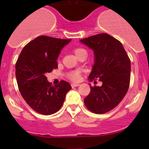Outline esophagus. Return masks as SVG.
Segmentation results:
<instances>
[{
    "mask_svg": "<svg viewBox=\"0 0 149 149\" xmlns=\"http://www.w3.org/2000/svg\"><path fill=\"white\" fill-rule=\"evenodd\" d=\"M70 85H71V87H72V88H74V87L79 86L80 85V84H74V83H72L71 84H70Z\"/></svg>",
    "mask_w": 149,
    "mask_h": 149,
    "instance_id": "1",
    "label": "esophagus"
}]
</instances>
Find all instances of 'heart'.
Wrapping results in <instances>:
<instances>
[{"mask_svg":"<svg viewBox=\"0 0 149 149\" xmlns=\"http://www.w3.org/2000/svg\"><path fill=\"white\" fill-rule=\"evenodd\" d=\"M73 53L78 58L84 54H86V51L81 47H76L73 49ZM66 77L72 81H77L80 79V72L79 70H71L66 73Z\"/></svg>","mask_w":149,"mask_h":149,"instance_id":"obj_1","label":"heart"}]
</instances>
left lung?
Masks as SVG:
<instances>
[{
	"mask_svg": "<svg viewBox=\"0 0 149 149\" xmlns=\"http://www.w3.org/2000/svg\"><path fill=\"white\" fill-rule=\"evenodd\" d=\"M81 42L94 52V65L88 76L90 81L99 79L101 86H91L84 99L88 110L104 114L116 107L130 86V60L119 40L106 33L96 34Z\"/></svg>",
	"mask_w": 149,
	"mask_h": 149,
	"instance_id": "8db88e82",
	"label": "left lung"
}]
</instances>
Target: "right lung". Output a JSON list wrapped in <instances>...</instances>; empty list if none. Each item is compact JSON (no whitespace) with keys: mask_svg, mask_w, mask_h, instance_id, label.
<instances>
[{"mask_svg":"<svg viewBox=\"0 0 149 149\" xmlns=\"http://www.w3.org/2000/svg\"><path fill=\"white\" fill-rule=\"evenodd\" d=\"M70 40L40 36L24 46L16 63L19 91L29 106L42 115L58 112L71 89L65 81L53 86L45 76L58 68V55Z\"/></svg>","mask_w":149,"mask_h":149,"instance_id":"add662e5","label":"right lung"}]
</instances>
